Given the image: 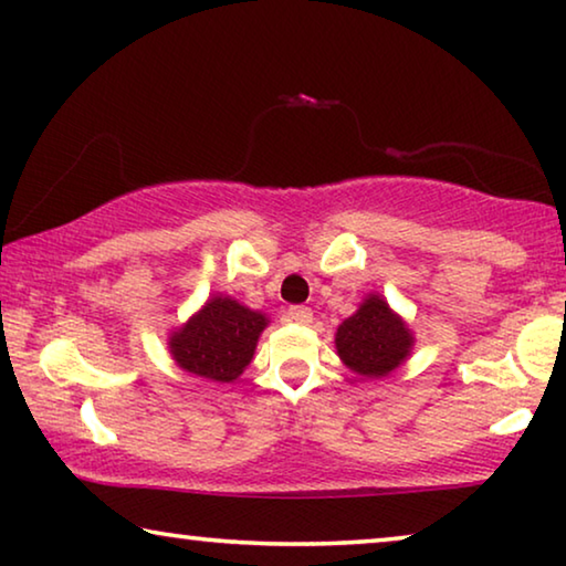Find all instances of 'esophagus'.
I'll use <instances>...</instances> for the list:
<instances>
[{"label":"esophagus","mask_w":566,"mask_h":566,"mask_svg":"<svg viewBox=\"0 0 566 566\" xmlns=\"http://www.w3.org/2000/svg\"><path fill=\"white\" fill-rule=\"evenodd\" d=\"M289 316H291L293 321H298V324H311L313 313H311L308 306H291V308H289Z\"/></svg>","instance_id":"esophagus-1"}]
</instances>
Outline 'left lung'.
Returning <instances> with one entry per match:
<instances>
[{"instance_id":"1","label":"left lung","mask_w":566,"mask_h":566,"mask_svg":"<svg viewBox=\"0 0 566 566\" xmlns=\"http://www.w3.org/2000/svg\"><path fill=\"white\" fill-rule=\"evenodd\" d=\"M412 344L410 328L377 293H369L359 311L336 328V352L359 377H387L410 356Z\"/></svg>"}]
</instances>
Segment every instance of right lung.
<instances>
[{"mask_svg":"<svg viewBox=\"0 0 566 566\" xmlns=\"http://www.w3.org/2000/svg\"><path fill=\"white\" fill-rule=\"evenodd\" d=\"M265 326V313L242 306L230 295H212L202 311L169 336V352L195 377L232 381L253 361Z\"/></svg>","mask_w":566,"mask_h":566,"instance_id":"1","label":"right lung"}]
</instances>
